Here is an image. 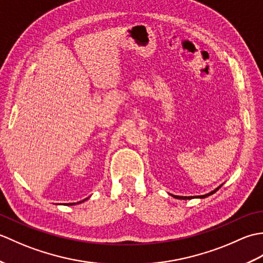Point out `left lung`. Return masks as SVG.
Instances as JSON below:
<instances>
[{
    "mask_svg": "<svg viewBox=\"0 0 263 263\" xmlns=\"http://www.w3.org/2000/svg\"><path fill=\"white\" fill-rule=\"evenodd\" d=\"M224 184V183H222ZM222 184H220L219 186L218 187H216L214 191H211V192H209V193H206V194H203V195H191V197H181V195H174V194H172V197H174L175 199H180V200H191V199H204V198H206V197H209V195H211V194H214V193H216L218 190H219L221 186H222Z\"/></svg>",
    "mask_w": 263,
    "mask_h": 263,
    "instance_id": "obj_1",
    "label": "left lung"
}]
</instances>
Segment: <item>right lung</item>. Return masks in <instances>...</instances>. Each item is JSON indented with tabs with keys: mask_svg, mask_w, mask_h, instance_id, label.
Wrapping results in <instances>:
<instances>
[{
	"mask_svg": "<svg viewBox=\"0 0 263 263\" xmlns=\"http://www.w3.org/2000/svg\"><path fill=\"white\" fill-rule=\"evenodd\" d=\"M87 199H88V198H87ZM87 199L82 200V201H79V202H72V203H68V205H73V204H77V203H81V202H83V201H86Z\"/></svg>",
	"mask_w": 263,
	"mask_h": 263,
	"instance_id": "right-lung-1",
	"label": "right lung"
}]
</instances>
